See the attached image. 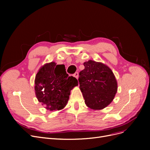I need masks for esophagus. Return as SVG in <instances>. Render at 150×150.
<instances>
[{"label": "esophagus", "mask_w": 150, "mask_h": 150, "mask_svg": "<svg viewBox=\"0 0 150 150\" xmlns=\"http://www.w3.org/2000/svg\"><path fill=\"white\" fill-rule=\"evenodd\" d=\"M74 77H75L76 79H78V72H75L74 74Z\"/></svg>", "instance_id": "esophagus-1"}]
</instances>
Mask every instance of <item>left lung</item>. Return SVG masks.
<instances>
[{"label":"left lung","instance_id":"obj_1","mask_svg":"<svg viewBox=\"0 0 150 150\" xmlns=\"http://www.w3.org/2000/svg\"><path fill=\"white\" fill-rule=\"evenodd\" d=\"M78 81L86 105L92 109H103L111 103L117 91L115 76L107 66L89 60L84 62Z\"/></svg>","mask_w":150,"mask_h":150}]
</instances>
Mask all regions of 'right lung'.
<instances>
[{
    "label": "right lung",
    "instance_id": "right-lung-1",
    "mask_svg": "<svg viewBox=\"0 0 150 150\" xmlns=\"http://www.w3.org/2000/svg\"><path fill=\"white\" fill-rule=\"evenodd\" d=\"M35 89L39 101L45 108L60 110L67 105L70 91L78 85V80L69 76L64 64L54 62L45 64L36 74Z\"/></svg>",
    "mask_w": 150,
    "mask_h": 150
}]
</instances>
